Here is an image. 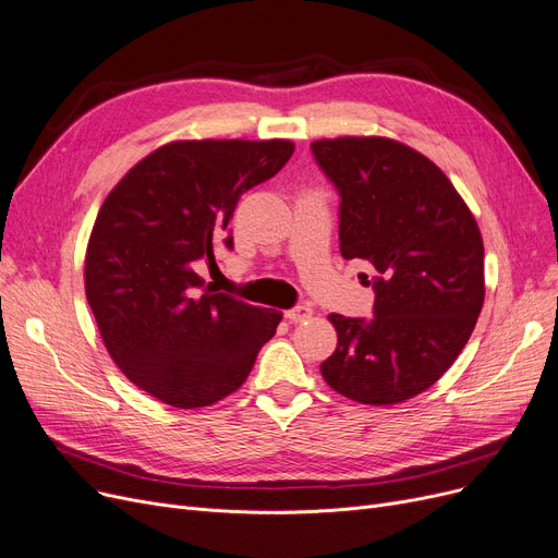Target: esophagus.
<instances>
[{
	"mask_svg": "<svg viewBox=\"0 0 558 558\" xmlns=\"http://www.w3.org/2000/svg\"><path fill=\"white\" fill-rule=\"evenodd\" d=\"M311 316H314V308H308V306H304V304L286 311V318L291 320V323H304V320H308Z\"/></svg>",
	"mask_w": 558,
	"mask_h": 558,
	"instance_id": "1",
	"label": "esophagus"
}]
</instances>
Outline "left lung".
<instances>
[{
    "mask_svg": "<svg viewBox=\"0 0 558 558\" xmlns=\"http://www.w3.org/2000/svg\"><path fill=\"white\" fill-rule=\"evenodd\" d=\"M311 150L341 194V256L366 258L377 272L373 320L329 314L339 343L320 373L356 403H405L451 368L476 327L478 225L447 173L408 144L337 137Z\"/></svg>",
    "mask_w": 558,
    "mask_h": 558,
    "instance_id": "obj_1",
    "label": "left lung"
}]
</instances>
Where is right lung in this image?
<instances>
[{
  "instance_id": "add662e5",
  "label": "right lung",
  "mask_w": 558,
  "mask_h": 558,
  "mask_svg": "<svg viewBox=\"0 0 558 558\" xmlns=\"http://www.w3.org/2000/svg\"><path fill=\"white\" fill-rule=\"evenodd\" d=\"M291 140H178L148 153L107 194L84 256V291L111 360L128 380L178 410L215 405L240 389L281 311L213 288L238 198L272 178ZM227 247H233L229 235Z\"/></svg>"
}]
</instances>
